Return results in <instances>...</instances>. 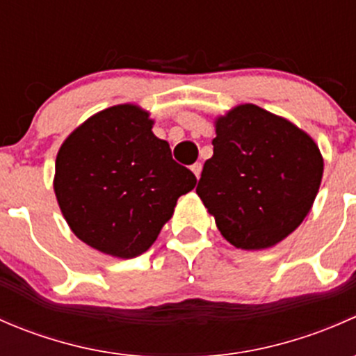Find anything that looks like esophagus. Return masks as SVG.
I'll return each instance as SVG.
<instances>
[{
    "mask_svg": "<svg viewBox=\"0 0 356 356\" xmlns=\"http://www.w3.org/2000/svg\"><path fill=\"white\" fill-rule=\"evenodd\" d=\"M191 170H193V174L196 175V177H200V175H201V163H200V161H196V163L191 165Z\"/></svg>",
    "mask_w": 356,
    "mask_h": 356,
    "instance_id": "esophagus-1",
    "label": "esophagus"
}]
</instances>
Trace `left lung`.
Instances as JSON below:
<instances>
[{
	"label": "left lung",
	"mask_w": 356,
	"mask_h": 356,
	"mask_svg": "<svg viewBox=\"0 0 356 356\" xmlns=\"http://www.w3.org/2000/svg\"><path fill=\"white\" fill-rule=\"evenodd\" d=\"M211 145L196 193L231 245L274 246L303 222L324 172L310 136L260 106L241 105L218 118Z\"/></svg>",
	"instance_id": "1"
}]
</instances>
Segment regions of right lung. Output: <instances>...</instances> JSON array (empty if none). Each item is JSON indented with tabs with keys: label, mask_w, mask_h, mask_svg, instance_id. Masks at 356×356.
I'll return each instance as SVG.
<instances>
[{
	"label": "right lung",
	"mask_w": 356,
	"mask_h": 356,
	"mask_svg": "<svg viewBox=\"0 0 356 356\" xmlns=\"http://www.w3.org/2000/svg\"><path fill=\"white\" fill-rule=\"evenodd\" d=\"M148 113L106 108L75 129L56 156L55 195L81 241L134 258L156 241L179 196L196 186L189 168L152 132Z\"/></svg>",
	"instance_id": "1"
}]
</instances>
